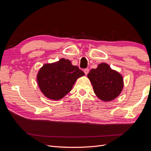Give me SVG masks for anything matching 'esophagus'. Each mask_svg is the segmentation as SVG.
Wrapping results in <instances>:
<instances>
[{"label":"esophagus","instance_id":"1","mask_svg":"<svg viewBox=\"0 0 151 151\" xmlns=\"http://www.w3.org/2000/svg\"><path fill=\"white\" fill-rule=\"evenodd\" d=\"M89 69L88 68H85V69L84 70V74H86V75H87L89 73Z\"/></svg>","mask_w":151,"mask_h":151}]
</instances>
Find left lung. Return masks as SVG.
<instances>
[{
    "label": "left lung",
    "instance_id": "obj_1",
    "mask_svg": "<svg viewBox=\"0 0 151 151\" xmlns=\"http://www.w3.org/2000/svg\"><path fill=\"white\" fill-rule=\"evenodd\" d=\"M88 77L94 93L102 101H111L122 92L123 87L122 76L112 70L107 63H101L96 68L91 69Z\"/></svg>",
    "mask_w": 151,
    "mask_h": 151
}]
</instances>
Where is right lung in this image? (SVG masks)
Listing matches in <instances>:
<instances>
[{
	"mask_svg": "<svg viewBox=\"0 0 151 151\" xmlns=\"http://www.w3.org/2000/svg\"><path fill=\"white\" fill-rule=\"evenodd\" d=\"M84 73L77 66L72 65L68 59L61 58L52 63H47L40 68L37 81L39 88L47 98L58 100L71 91L73 85Z\"/></svg>",
	"mask_w": 151,
	"mask_h": 151,
	"instance_id": "right-lung-1",
	"label": "right lung"
}]
</instances>
